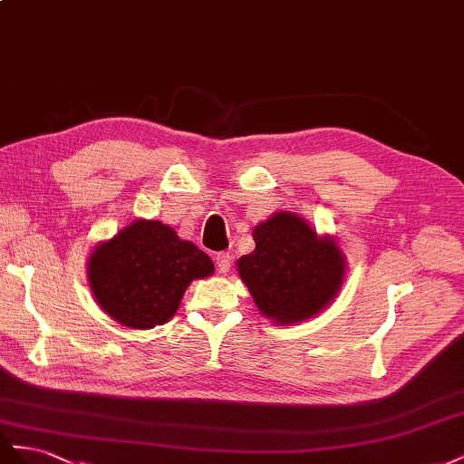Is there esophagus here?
Segmentation results:
<instances>
[{"instance_id": "esophagus-1", "label": "esophagus", "mask_w": 464, "mask_h": 464, "mask_svg": "<svg viewBox=\"0 0 464 464\" xmlns=\"http://www.w3.org/2000/svg\"><path fill=\"white\" fill-rule=\"evenodd\" d=\"M231 260H233L231 253H218L216 255V266H218V270L221 274H227L229 268H231Z\"/></svg>"}]
</instances>
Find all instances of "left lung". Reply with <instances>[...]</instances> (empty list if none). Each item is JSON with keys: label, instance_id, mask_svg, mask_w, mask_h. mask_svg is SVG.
Masks as SVG:
<instances>
[{"label": "left lung", "instance_id": "8db88e82", "mask_svg": "<svg viewBox=\"0 0 464 464\" xmlns=\"http://www.w3.org/2000/svg\"><path fill=\"white\" fill-rule=\"evenodd\" d=\"M256 243L237 260V272L256 309L274 324L313 319L333 303L346 276V256L334 237L319 235L291 211H276L253 229Z\"/></svg>", "mask_w": 464, "mask_h": 464}]
</instances>
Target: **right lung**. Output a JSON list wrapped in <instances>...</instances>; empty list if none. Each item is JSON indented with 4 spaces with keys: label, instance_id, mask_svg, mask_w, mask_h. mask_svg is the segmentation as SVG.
I'll return each mask as SVG.
<instances>
[{
    "label": "right lung",
    "instance_id": "add662e5",
    "mask_svg": "<svg viewBox=\"0 0 464 464\" xmlns=\"http://www.w3.org/2000/svg\"><path fill=\"white\" fill-rule=\"evenodd\" d=\"M214 274V262L167 223L136 219L87 258V282L99 307L118 324L150 330L180 307L194 280Z\"/></svg>",
    "mask_w": 464,
    "mask_h": 464
}]
</instances>
